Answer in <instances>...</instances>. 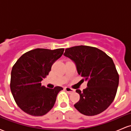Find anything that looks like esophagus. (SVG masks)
I'll use <instances>...</instances> for the list:
<instances>
[{
	"mask_svg": "<svg viewBox=\"0 0 131 131\" xmlns=\"http://www.w3.org/2000/svg\"><path fill=\"white\" fill-rule=\"evenodd\" d=\"M64 90H65V91H67V92L68 93V94H72V93H73L74 92V90L72 89H71L70 88H64Z\"/></svg>",
	"mask_w": 131,
	"mask_h": 131,
	"instance_id": "esophagus-1",
	"label": "esophagus"
}]
</instances>
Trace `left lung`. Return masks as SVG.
<instances>
[{
  "mask_svg": "<svg viewBox=\"0 0 131 131\" xmlns=\"http://www.w3.org/2000/svg\"><path fill=\"white\" fill-rule=\"evenodd\" d=\"M76 63L82 81H88V88L82 92L79 102L74 105L81 113L94 116L101 113L112 104L119 84V74L112 58L104 52L91 46L68 48L64 53Z\"/></svg>",
  "mask_w": 131,
  "mask_h": 131,
  "instance_id": "8db88e82",
  "label": "left lung"
}]
</instances>
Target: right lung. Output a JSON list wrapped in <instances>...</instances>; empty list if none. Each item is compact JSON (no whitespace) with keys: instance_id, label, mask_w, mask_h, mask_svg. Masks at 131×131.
I'll return each mask as SVG.
<instances>
[{"instance_id":"add662e5","label":"right lung","mask_w":131,"mask_h":131,"mask_svg":"<svg viewBox=\"0 0 131 131\" xmlns=\"http://www.w3.org/2000/svg\"><path fill=\"white\" fill-rule=\"evenodd\" d=\"M63 52L64 49H36L24 53L13 66L10 89L16 103L24 112L40 116L53 107L57 95L63 88H46L41 81Z\"/></svg>"}]
</instances>
